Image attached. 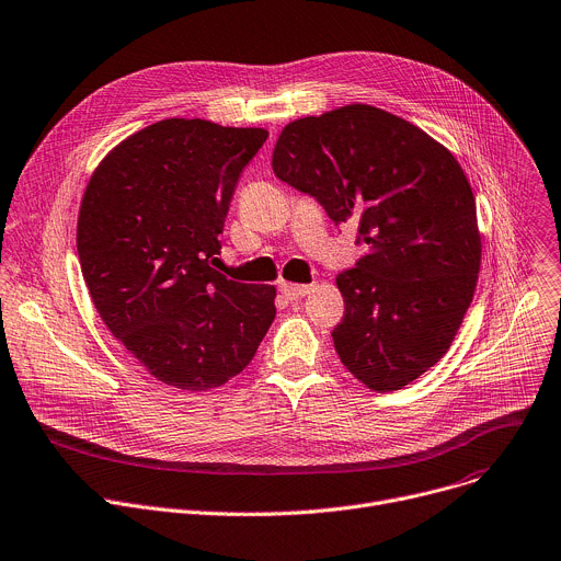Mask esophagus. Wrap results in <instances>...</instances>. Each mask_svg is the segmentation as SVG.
Wrapping results in <instances>:
<instances>
[{"mask_svg": "<svg viewBox=\"0 0 561 561\" xmlns=\"http://www.w3.org/2000/svg\"><path fill=\"white\" fill-rule=\"evenodd\" d=\"M311 288H313V286H309V284H293V282H282V284H279V290H282L288 299H299V297H304V295H309Z\"/></svg>", "mask_w": 561, "mask_h": 561, "instance_id": "1", "label": "esophagus"}]
</instances>
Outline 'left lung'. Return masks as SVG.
Masks as SVG:
<instances>
[{"mask_svg": "<svg viewBox=\"0 0 561 561\" xmlns=\"http://www.w3.org/2000/svg\"><path fill=\"white\" fill-rule=\"evenodd\" d=\"M279 181L313 194L367 252L335 277L342 365L367 389L410 385L447 353L477 290L481 232L472 185L421 127L353 103L288 123L273 149Z\"/></svg>", "mask_w": 561, "mask_h": 561, "instance_id": "8db88e82", "label": "left lung"}]
</instances>
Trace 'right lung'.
I'll return each mask as SVG.
<instances>
[{
    "label": "right lung",
    "instance_id": "1",
    "mask_svg": "<svg viewBox=\"0 0 561 561\" xmlns=\"http://www.w3.org/2000/svg\"><path fill=\"white\" fill-rule=\"evenodd\" d=\"M264 127L165 118L93 170L78 213V257L105 327L159 382L198 393L252 360L277 288L213 268L243 168Z\"/></svg>",
    "mask_w": 561,
    "mask_h": 561
}]
</instances>
